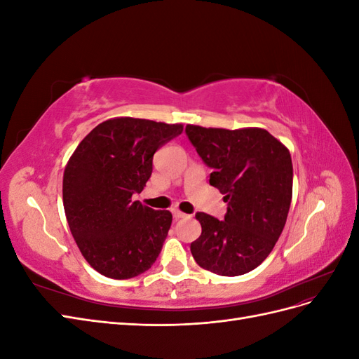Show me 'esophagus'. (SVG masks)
<instances>
[{"mask_svg":"<svg viewBox=\"0 0 359 359\" xmlns=\"http://www.w3.org/2000/svg\"><path fill=\"white\" fill-rule=\"evenodd\" d=\"M172 215L175 217V219H184V217H187V214H184V212L180 211L178 208H173V210H172Z\"/></svg>","mask_w":359,"mask_h":359,"instance_id":"34e87169","label":"esophagus"}]
</instances>
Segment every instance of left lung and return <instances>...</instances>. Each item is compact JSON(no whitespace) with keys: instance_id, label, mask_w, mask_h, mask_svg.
<instances>
[{"instance_id":"left-lung-1","label":"left lung","mask_w":359,"mask_h":359,"mask_svg":"<svg viewBox=\"0 0 359 359\" xmlns=\"http://www.w3.org/2000/svg\"><path fill=\"white\" fill-rule=\"evenodd\" d=\"M186 135L227 202L223 220L196 212L202 233L191 255L214 274L250 273L273 252L286 224L293 182L289 149L264 128L187 126Z\"/></svg>"}]
</instances>
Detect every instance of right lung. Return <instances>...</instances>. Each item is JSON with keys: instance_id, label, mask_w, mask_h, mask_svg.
<instances>
[{"instance_id": "1", "label": "right lung", "mask_w": 359, "mask_h": 359, "mask_svg": "<svg viewBox=\"0 0 359 359\" xmlns=\"http://www.w3.org/2000/svg\"><path fill=\"white\" fill-rule=\"evenodd\" d=\"M181 133V124L114 118L93 128L70 157L64 211L82 256L102 276L132 278L157 260L172 214L132 196L149 180L156 151Z\"/></svg>"}]
</instances>
